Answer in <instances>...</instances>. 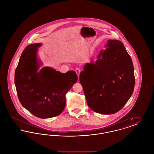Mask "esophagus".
<instances>
[{
	"label": "esophagus",
	"instance_id": "esophagus-1",
	"mask_svg": "<svg viewBox=\"0 0 154 154\" xmlns=\"http://www.w3.org/2000/svg\"><path fill=\"white\" fill-rule=\"evenodd\" d=\"M75 73L76 74H77V75H78V77H79V75H80V74L81 70L80 69V68H79V67H77V68H75Z\"/></svg>",
	"mask_w": 154,
	"mask_h": 154
}]
</instances>
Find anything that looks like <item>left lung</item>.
I'll use <instances>...</instances> for the list:
<instances>
[{
	"label": "left lung",
	"instance_id": "8db88e82",
	"mask_svg": "<svg viewBox=\"0 0 154 154\" xmlns=\"http://www.w3.org/2000/svg\"><path fill=\"white\" fill-rule=\"evenodd\" d=\"M97 59L87 63L80 82L91 110L112 114L121 110L132 96L135 84L132 59L119 40H109Z\"/></svg>",
	"mask_w": 154,
	"mask_h": 154
}]
</instances>
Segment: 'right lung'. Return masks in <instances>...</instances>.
Returning <instances> with one entry per match:
<instances>
[{"mask_svg": "<svg viewBox=\"0 0 154 154\" xmlns=\"http://www.w3.org/2000/svg\"><path fill=\"white\" fill-rule=\"evenodd\" d=\"M41 43L28 45L15 72L19 100L26 109L40 118L58 116L66 105V94L78 80L73 70L62 73L50 67L38 71L41 62L37 57Z\"/></svg>", "mask_w": 154, "mask_h": 154, "instance_id": "1", "label": "right lung"}]
</instances>
